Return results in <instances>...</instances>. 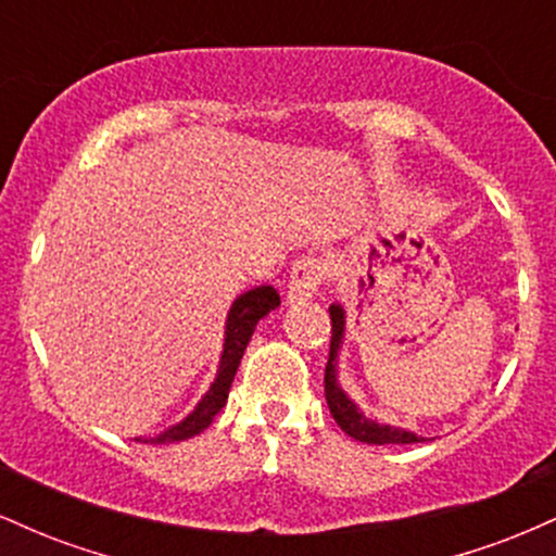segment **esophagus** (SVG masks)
I'll return each mask as SVG.
<instances>
[{"label": "esophagus", "instance_id": "34e87169", "mask_svg": "<svg viewBox=\"0 0 556 556\" xmlns=\"http://www.w3.org/2000/svg\"><path fill=\"white\" fill-rule=\"evenodd\" d=\"M324 279H327V266H324L321 261L314 256H300L295 264H292L290 285H287V298L290 300L314 298Z\"/></svg>", "mask_w": 556, "mask_h": 556}]
</instances>
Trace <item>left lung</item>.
Returning <instances> with one entry per match:
<instances>
[{"label":"left lung","mask_w":556,"mask_h":556,"mask_svg":"<svg viewBox=\"0 0 556 556\" xmlns=\"http://www.w3.org/2000/svg\"><path fill=\"white\" fill-rule=\"evenodd\" d=\"M331 316V344H329V361H327V374H324V394H327V405L334 416L340 429L353 437L355 442H366V444H413L420 442V437H416L413 431H402V429H392V426H381L374 424V420L363 418V413H358V407L348 400V394L337 387L334 379V358H337V348L342 342V327H344V314L340 305H331L329 308Z\"/></svg>","instance_id":"left-lung-1"}]
</instances>
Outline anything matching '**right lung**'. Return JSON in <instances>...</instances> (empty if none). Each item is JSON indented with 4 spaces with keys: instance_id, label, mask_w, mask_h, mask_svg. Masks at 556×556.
<instances>
[{
    "instance_id": "right-lung-1",
    "label": "right lung",
    "mask_w": 556,
    "mask_h": 556,
    "mask_svg": "<svg viewBox=\"0 0 556 556\" xmlns=\"http://www.w3.org/2000/svg\"><path fill=\"white\" fill-rule=\"evenodd\" d=\"M279 305V292L269 285H261L248 290L245 295H240L232 303L227 316V337H225V353H222V363H219V374H216V381L212 389L206 392V397L198 402V407L190 413L182 424L172 426L169 431L159 433L156 439H143L146 444H169V442H182V439L195 437L212 424L216 413L225 407L229 387H232L235 374H238L240 358L245 353L248 342H251L253 329H256L258 318H264L269 311H274ZM140 442V439H138Z\"/></svg>"
}]
</instances>
